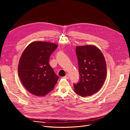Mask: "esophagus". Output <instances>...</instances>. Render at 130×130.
Returning <instances> with one entry per match:
<instances>
[{
    "mask_svg": "<svg viewBox=\"0 0 130 130\" xmlns=\"http://www.w3.org/2000/svg\"><path fill=\"white\" fill-rule=\"evenodd\" d=\"M69 77H70V76H69V74H67V75L65 76H64V78H65V79H69Z\"/></svg>",
    "mask_w": 130,
    "mask_h": 130,
    "instance_id": "1",
    "label": "esophagus"
}]
</instances>
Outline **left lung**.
<instances>
[{
    "label": "left lung",
    "instance_id": "8db88e82",
    "mask_svg": "<svg viewBox=\"0 0 130 130\" xmlns=\"http://www.w3.org/2000/svg\"><path fill=\"white\" fill-rule=\"evenodd\" d=\"M79 81L73 84L74 91L82 97L98 91L106 76V64L100 50L94 45L76 47Z\"/></svg>",
    "mask_w": 130,
    "mask_h": 130
}]
</instances>
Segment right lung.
I'll use <instances>...</instances> for the list:
<instances>
[{"mask_svg":"<svg viewBox=\"0 0 130 130\" xmlns=\"http://www.w3.org/2000/svg\"><path fill=\"white\" fill-rule=\"evenodd\" d=\"M58 46L45 42H34L25 49L18 66L20 79L25 88L37 96H45L52 90L59 77L49 61Z\"/></svg>","mask_w":130,"mask_h":130,"instance_id":"right-lung-1","label":"right lung"}]
</instances>
